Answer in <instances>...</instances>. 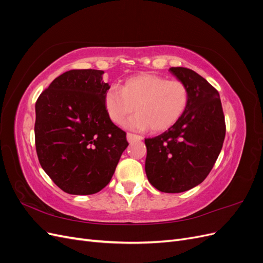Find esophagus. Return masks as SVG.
I'll return each instance as SVG.
<instances>
[{
  "label": "esophagus",
  "instance_id": "1",
  "mask_svg": "<svg viewBox=\"0 0 263 263\" xmlns=\"http://www.w3.org/2000/svg\"><path fill=\"white\" fill-rule=\"evenodd\" d=\"M142 137L139 136V135H135V134H132V133H127V140H128V142H134L136 140H141Z\"/></svg>",
  "mask_w": 263,
  "mask_h": 263
}]
</instances>
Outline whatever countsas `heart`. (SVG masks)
Segmentation results:
<instances>
[{
  "mask_svg": "<svg viewBox=\"0 0 263 263\" xmlns=\"http://www.w3.org/2000/svg\"><path fill=\"white\" fill-rule=\"evenodd\" d=\"M190 93L184 82L166 80L164 77L144 73L127 79L122 87L109 86L104 94V105L110 121L122 124L136 109L138 113L125 123L135 130L163 132L184 114Z\"/></svg>",
  "mask_w": 263,
  "mask_h": 263,
  "instance_id": "1",
  "label": "heart"
}]
</instances>
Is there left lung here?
Masks as SVG:
<instances>
[{
    "mask_svg": "<svg viewBox=\"0 0 263 263\" xmlns=\"http://www.w3.org/2000/svg\"><path fill=\"white\" fill-rule=\"evenodd\" d=\"M190 99L184 114L168 130L145 139L149 182L164 193H181L202 183L213 169L225 139L226 125L218 91L195 71L172 67Z\"/></svg>",
    "mask_w": 263,
    "mask_h": 263,
    "instance_id": "obj_1",
    "label": "left lung"
}]
</instances>
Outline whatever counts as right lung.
I'll return each instance as SVG.
<instances>
[{
	"label": "right lung",
	"mask_w": 263,
	"mask_h": 263,
	"mask_svg": "<svg viewBox=\"0 0 263 263\" xmlns=\"http://www.w3.org/2000/svg\"><path fill=\"white\" fill-rule=\"evenodd\" d=\"M104 71L70 70L50 83L36 102L35 144L39 163L66 193L90 195L112 179L126 133L108 117Z\"/></svg>",
	"instance_id": "right-lung-1"
}]
</instances>
